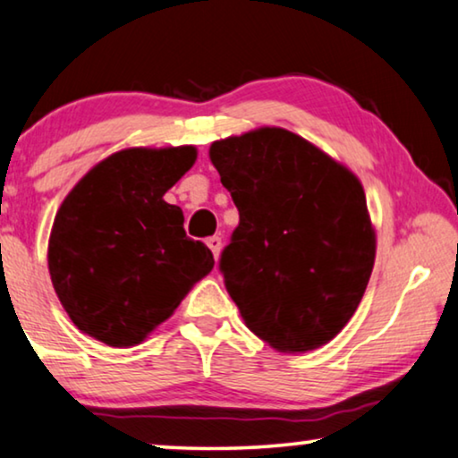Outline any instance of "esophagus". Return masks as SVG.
Segmentation results:
<instances>
[{"instance_id":"34e87169","label":"esophagus","mask_w":458,"mask_h":458,"mask_svg":"<svg viewBox=\"0 0 458 458\" xmlns=\"http://www.w3.org/2000/svg\"><path fill=\"white\" fill-rule=\"evenodd\" d=\"M207 247L211 249V253H213V258L217 259V255H219V251H222V239H219V236H211V239H207Z\"/></svg>"}]
</instances>
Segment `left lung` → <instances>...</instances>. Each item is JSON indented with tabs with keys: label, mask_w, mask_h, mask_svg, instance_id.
Returning a JSON list of instances; mask_svg holds the SVG:
<instances>
[{
	"label": "left lung",
	"mask_w": 458,
	"mask_h": 458,
	"mask_svg": "<svg viewBox=\"0 0 458 458\" xmlns=\"http://www.w3.org/2000/svg\"><path fill=\"white\" fill-rule=\"evenodd\" d=\"M209 158L239 209L219 270L247 328L283 353L328 344L375 266L358 175L283 127L216 140Z\"/></svg>",
	"instance_id": "obj_1"
}]
</instances>
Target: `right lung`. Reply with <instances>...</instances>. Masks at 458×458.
<instances>
[{
    "mask_svg": "<svg viewBox=\"0 0 458 458\" xmlns=\"http://www.w3.org/2000/svg\"><path fill=\"white\" fill-rule=\"evenodd\" d=\"M197 161L194 146L125 148L89 169L54 217L47 267L79 331L111 347L142 344L175 312L213 255L163 200Z\"/></svg>",
    "mask_w": 458,
    "mask_h": 458,
    "instance_id": "add662e5",
    "label": "right lung"
}]
</instances>
